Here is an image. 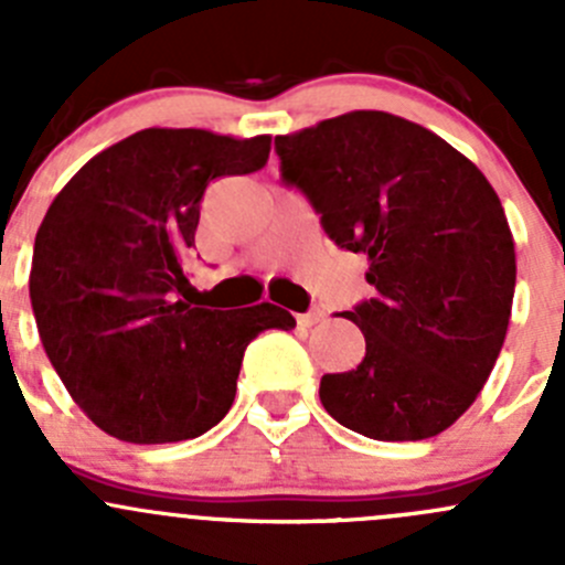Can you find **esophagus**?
Returning a JSON list of instances; mask_svg holds the SVG:
<instances>
[{"label": "esophagus", "instance_id": "34e87169", "mask_svg": "<svg viewBox=\"0 0 565 565\" xmlns=\"http://www.w3.org/2000/svg\"><path fill=\"white\" fill-rule=\"evenodd\" d=\"M324 317H328V315H324V309H319V306H315V309H309V311H306V315H300L298 322L306 324V328H311V324L322 322Z\"/></svg>", "mask_w": 565, "mask_h": 565}]
</instances>
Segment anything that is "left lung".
<instances>
[{
	"mask_svg": "<svg viewBox=\"0 0 565 565\" xmlns=\"http://www.w3.org/2000/svg\"><path fill=\"white\" fill-rule=\"evenodd\" d=\"M276 152L324 235L369 256L374 298L344 311L366 355L324 374L322 407L372 440L440 435L476 402L509 330L516 254L498 193L446 139L385 111L276 136Z\"/></svg>",
	"mask_w": 565,
	"mask_h": 565,
	"instance_id": "1",
	"label": "left lung"
}]
</instances>
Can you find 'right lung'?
Here are the masks:
<instances>
[{
    "mask_svg": "<svg viewBox=\"0 0 565 565\" xmlns=\"http://www.w3.org/2000/svg\"><path fill=\"white\" fill-rule=\"evenodd\" d=\"M267 156L270 136L147 128L84 163L51 202L32 311L51 366L106 435L139 446L204 435L235 402L250 341L295 328L273 303L218 311L185 298L204 191Z\"/></svg>",
    "mask_w": 565,
    "mask_h": 565,
    "instance_id": "obj_1",
    "label": "right lung"
}]
</instances>
